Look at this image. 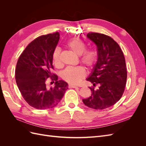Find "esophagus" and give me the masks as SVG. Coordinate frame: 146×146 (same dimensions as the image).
Here are the masks:
<instances>
[{
  "label": "esophagus",
  "instance_id": "34e87169",
  "mask_svg": "<svg viewBox=\"0 0 146 146\" xmlns=\"http://www.w3.org/2000/svg\"><path fill=\"white\" fill-rule=\"evenodd\" d=\"M69 88H78L77 86L76 85H69Z\"/></svg>",
  "mask_w": 146,
  "mask_h": 146
}]
</instances>
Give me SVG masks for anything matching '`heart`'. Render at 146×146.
<instances>
[{
	"instance_id": "1",
	"label": "heart",
	"mask_w": 146,
	"mask_h": 146,
	"mask_svg": "<svg viewBox=\"0 0 146 146\" xmlns=\"http://www.w3.org/2000/svg\"><path fill=\"white\" fill-rule=\"evenodd\" d=\"M70 50L75 55L80 56V61L85 67L91 69L94 67L98 61V53L94 50H86V46L83 40L79 38H73L66 44ZM60 49L56 47L52 53V61L56 68L61 66L60 60ZM85 77V70L82 67L67 68L61 74V77L64 80L71 84H78Z\"/></svg>"
}]
</instances>
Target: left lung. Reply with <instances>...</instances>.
Segmentation results:
<instances>
[{"instance_id": "obj_1", "label": "left lung", "mask_w": 146, "mask_h": 146, "mask_svg": "<svg viewBox=\"0 0 146 146\" xmlns=\"http://www.w3.org/2000/svg\"><path fill=\"white\" fill-rule=\"evenodd\" d=\"M87 37L96 44L98 58L86 78L93 85L89 87L92 94L82 100L91 108L104 110L115 104L124 92L127 77L125 57L120 46L110 36L90 32ZM96 85L99 88L95 90Z\"/></svg>"}]
</instances>
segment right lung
Listing matches in <instances>:
<instances>
[{
  "label": "right lung",
  "mask_w": 146,
  "mask_h": 146,
  "mask_svg": "<svg viewBox=\"0 0 146 146\" xmlns=\"http://www.w3.org/2000/svg\"><path fill=\"white\" fill-rule=\"evenodd\" d=\"M60 39L58 32L42 35L26 47L17 60L15 78L21 93L27 104L38 110L55 107L68 90V83L58 80L52 72V53ZM55 81L54 88L46 86V79Z\"/></svg>",
  "instance_id": "add662e5"
}]
</instances>
